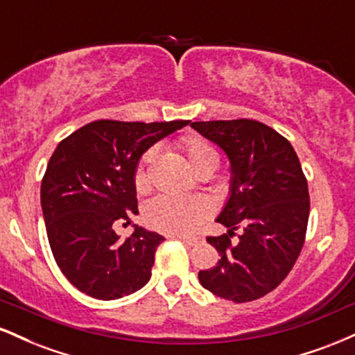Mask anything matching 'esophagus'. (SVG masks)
<instances>
[{"mask_svg": "<svg viewBox=\"0 0 355 355\" xmlns=\"http://www.w3.org/2000/svg\"><path fill=\"white\" fill-rule=\"evenodd\" d=\"M177 239H178V240H182V242L189 243V245H195V243L198 242V239H197V237H182V235H177Z\"/></svg>", "mask_w": 355, "mask_h": 355, "instance_id": "1", "label": "esophagus"}]
</instances>
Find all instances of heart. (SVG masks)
Here are the masks:
<instances>
[{
	"label": "heart",
	"instance_id": "1",
	"mask_svg": "<svg viewBox=\"0 0 355 355\" xmlns=\"http://www.w3.org/2000/svg\"><path fill=\"white\" fill-rule=\"evenodd\" d=\"M187 160L193 170L203 166H217L218 153L209 141L200 137H187L182 141ZM155 150L144 153L135 172V185L138 189L145 185V168L152 162ZM210 203L200 197H182V195H158L146 203L145 220L150 227L170 235H189L198 229V225L210 215Z\"/></svg>",
	"mask_w": 355,
	"mask_h": 355
}]
</instances>
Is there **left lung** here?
<instances>
[{"label":"left lung","mask_w":355,"mask_h":355,"mask_svg":"<svg viewBox=\"0 0 355 355\" xmlns=\"http://www.w3.org/2000/svg\"><path fill=\"white\" fill-rule=\"evenodd\" d=\"M230 162V197L217 222L229 232L207 237L220 260L198 272L211 294L250 302L272 292L294 267L307 232L309 189L294 146L270 126L255 120L193 121ZM243 232L235 243L233 230Z\"/></svg>","instance_id":"left-lung-1"}]
</instances>
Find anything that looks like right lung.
Masks as SVG:
<instances>
[{
    "instance_id": "1",
    "label": "right lung",
    "mask_w": 355,
    "mask_h": 355,
    "mask_svg": "<svg viewBox=\"0 0 355 355\" xmlns=\"http://www.w3.org/2000/svg\"><path fill=\"white\" fill-rule=\"evenodd\" d=\"M189 123L98 120L56 146L42 182V210L53 257L80 292L115 300L150 280L155 252L165 239L135 225L120 240L113 223L138 214L135 172L141 155Z\"/></svg>"
}]
</instances>
